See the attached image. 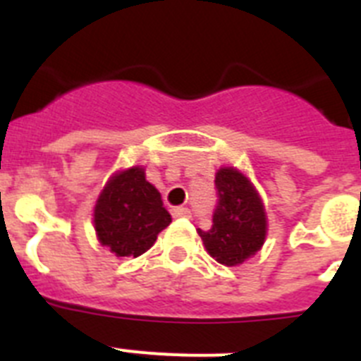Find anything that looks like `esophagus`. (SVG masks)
<instances>
[{"instance_id":"obj_1","label":"esophagus","mask_w":361,"mask_h":361,"mask_svg":"<svg viewBox=\"0 0 361 361\" xmlns=\"http://www.w3.org/2000/svg\"><path fill=\"white\" fill-rule=\"evenodd\" d=\"M171 215H173L175 219H190L191 212L188 208H183V206H178V208L171 209Z\"/></svg>"}]
</instances>
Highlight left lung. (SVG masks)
<instances>
[{
    "label": "left lung",
    "instance_id": "left-lung-1",
    "mask_svg": "<svg viewBox=\"0 0 361 361\" xmlns=\"http://www.w3.org/2000/svg\"><path fill=\"white\" fill-rule=\"evenodd\" d=\"M219 202L208 231L197 229L204 247L224 266H240L262 250L267 235V215L262 197L250 178L233 166L215 173Z\"/></svg>",
    "mask_w": 361,
    "mask_h": 361
}]
</instances>
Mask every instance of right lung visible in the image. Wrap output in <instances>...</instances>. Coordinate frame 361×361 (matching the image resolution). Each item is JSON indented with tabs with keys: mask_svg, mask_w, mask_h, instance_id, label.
<instances>
[{
	"mask_svg": "<svg viewBox=\"0 0 361 361\" xmlns=\"http://www.w3.org/2000/svg\"><path fill=\"white\" fill-rule=\"evenodd\" d=\"M171 222L161 193L146 180L142 166H132L108 178L94 208L99 244L116 257H139L155 244Z\"/></svg>",
	"mask_w": 361,
	"mask_h": 361,
	"instance_id": "right-lung-1",
	"label": "right lung"
}]
</instances>
